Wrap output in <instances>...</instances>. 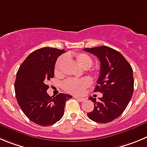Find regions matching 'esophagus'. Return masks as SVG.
<instances>
[{"label": "esophagus", "instance_id": "obj_1", "mask_svg": "<svg viewBox=\"0 0 147 147\" xmlns=\"http://www.w3.org/2000/svg\"><path fill=\"white\" fill-rule=\"evenodd\" d=\"M75 98H76L77 100H79L80 102H84L86 100V98H82V97H80V96H75Z\"/></svg>", "mask_w": 147, "mask_h": 147}]
</instances>
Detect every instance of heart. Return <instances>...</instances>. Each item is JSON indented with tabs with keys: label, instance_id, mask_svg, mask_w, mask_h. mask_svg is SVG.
I'll list each match as a JSON object with an SVG mask.
<instances>
[{
	"label": "heart",
	"instance_id": "heart-1",
	"mask_svg": "<svg viewBox=\"0 0 147 147\" xmlns=\"http://www.w3.org/2000/svg\"><path fill=\"white\" fill-rule=\"evenodd\" d=\"M67 58L74 59L77 64L83 69H88L93 64L92 58L88 54L84 53H75L72 55H69L66 56L63 55V56H61L55 63V69H54L55 75H59L61 74L62 67L67 61ZM96 73V70H92L93 75H95ZM90 84H91V80L87 78H83L80 79L69 78L62 83V88L68 93L79 94H81L87 87L89 86Z\"/></svg>",
	"mask_w": 147,
	"mask_h": 147
}]
</instances>
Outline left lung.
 <instances>
[{
    "label": "left lung",
    "instance_id": "8db88e82",
    "mask_svg": "<svg viewBox=\"0 0 147 147\" xmlns=\"http://www.w3.org/2000/svg\"><path fill=\"white\" fill-rule=\"evenodd\" d=\"M100 61V75L94 92L102 96L99 101L88 97L94 108L87 113L88 118L99 123H108L118 118L130 101L134 90L133 69L119 51L107 46L84 48Z\"/></svg>",
    "mask_w": 147,
    "mask_h": 147
}]
</instances>
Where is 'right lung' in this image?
I'll return each mask as SVG.
<instances>
[{
  "label": "right lung",
  "mask_w": 147,
  "mask_h": 147,
  "mask_svg": "<svg viewBox=\"0 0 147 147\" xmlns=\"http://www.w3.org/2000/svg\"><path fill=\"white\" fill-rule=\"evenodd\" d=\"M65 50L42 47L31 53L20 67L14 83L17 101L31 121L47 127L59 121L64 113L65 102L72 96L60 93L50 96L48 80L54 77L59 55Z\"/></svg>",
  "instance_id": "1"
}]
</instances>
